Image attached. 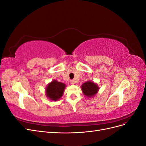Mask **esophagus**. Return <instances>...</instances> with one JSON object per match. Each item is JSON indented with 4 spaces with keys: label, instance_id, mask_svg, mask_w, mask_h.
I'll return each instance as SVG.
<instances>
[{
    "label": "esophagus",
    "instance_id": "obj_1",
    "mask_svg": "<svg viewBox=\"0 0 146 146\" xmlns=\"http://www.w3.org/2000/svg\"><path fill=\"white\" fill-rule=\"evenodd\" d=\"M70 83L72 84V85H74L75 83H76V80H70Z\"/></svg>",
    "mask_w": 146,
    "mask_h": 146
}]
</instances>
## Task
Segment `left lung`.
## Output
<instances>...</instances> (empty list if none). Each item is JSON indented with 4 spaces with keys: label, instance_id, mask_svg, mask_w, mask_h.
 <instances>
[{
    "label": "left lung",
    "instance_id": "1",
    "mask_svg": "<svg viewBox=\"0 0 146 146\" xmlns=\"http://www.w3.org/2000/svg\"><path fill=\"white\" fill-rule=\"evenodd\" d=\"M99 90V88L93 82L88 81L84 83L82 85V90L83 93L88 98H92L94 97Z\"/></svg>",
    "mask_w": 146,
    "mask_h": 146
}]
</instances>
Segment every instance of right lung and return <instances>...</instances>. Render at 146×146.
I'll return each instance as SVG.
<instances>
[{
	"instance_id": "right-lung-1",
	"label": "right lung",
	"mask_w": 146,
	"mask_h": 146,
	"mask_svg": "<svg viewBox=\"0 0 146 146\" xmlns=\"http://www.w3.org/2000/svg\"><path fill=\"white\" fill-rule=\"evenodd\" d=\"M65 88L64 83L57 82L56 80H53L46 88V96L52 100H58L63 96Z\"/></svg>"
}]
</instances>
